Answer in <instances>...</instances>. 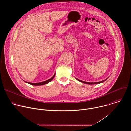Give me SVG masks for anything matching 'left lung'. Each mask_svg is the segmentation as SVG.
Listing matches in <instances>:
<instances>
[{
    "label": "left lung",
    "instance_id": "obj_1",
    "mask_svg": "<svg viewBox=\"0 0 131 131\" xmlns=\"http://www.w3.org/2000/svg\"><path fill=\"white\" fill-rule=\"evenodd\" d=\"M76 79L77 80H78L79 81L81 82H82V83H85V84H99V83H100L103 82L104 81H106V80L107 79H107H105V80H103V81H102L97 82H85V81H83L80 80H79V79H77V78H76Z\"/></svg>",
    "mask_w": 131,
    "mask_h": 131
}]
</instances>
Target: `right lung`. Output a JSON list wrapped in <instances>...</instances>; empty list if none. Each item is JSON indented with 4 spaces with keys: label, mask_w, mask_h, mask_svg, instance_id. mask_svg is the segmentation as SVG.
I'll list each match as a JSON object with an SVG mask.
<instances>
[{
    "label": "right lung",
    "mask_w": 131,
    "mask_h": 131,
    "mask_svg": "<svg viewBox=\"0 0 131 131\" xmlns=\"http://www.w3.org/2000/svg\"><path fill=\"white\" fill-rule=\"evenodd\" d=\"M55 73H54V76H53L51 78H50V79H48V80H46V81L41 82H39V83H31V82H26V81H24V80H23V81H24V82L27 83H29V84H30L33 85H42L46 84H47V83L50 82V81H51L53 80V79L54 78V76H55Z\"/></svg>",
    "instance_id": "add662e5"
}]
</instances>
